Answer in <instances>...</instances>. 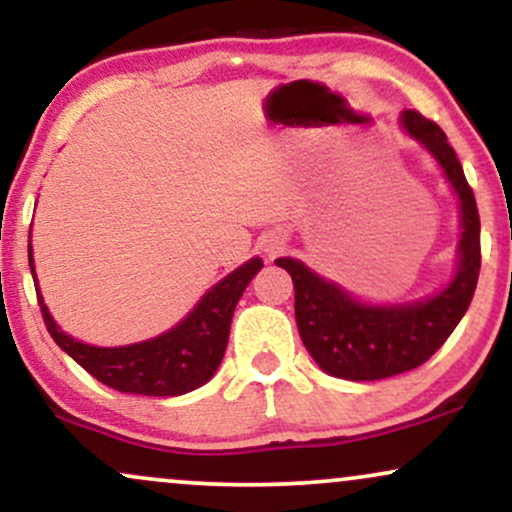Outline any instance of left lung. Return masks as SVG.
Listing matches in <instances>:
<instances>
[{
	"label": "left lung",
	"mask_w": 512,
	"mask_h": 512,
	"mask_svg": "<svg viewBox=\"0 0 512 512\" xmlns=\"http://www.w3.org/2000/svg\"><path fill=\"white\" fill-rule=\"evenodd\" d=\"M414 139L438 158L462 204L460 272L438 296L407 305L356 303L291 257L276 260L296 289V322L305 349L325 373L344 380H383L426 363L467 313L481 269L479 211L460 158L436 122L419 110H404Z\"/></svg>",
	"instance_id": "8db88e82"
}]
</instances>
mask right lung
Returning a JSON list of instances; mask_svg holds the SVG:
<instances>
[{
    "label": "right lung",
    "mask_w": 512,
    "mask_h": 512,
    "mask_svg": "<svg viewBox=\"0 0 512 512\" xmlns=\"http://www.w3.org/2000/svg\"><path fill=\"white\" fill-rule=\"evenodd\" d=\"M28 262H31L35 281L31 245H28ZM260 269V257L245 262L243 267H238L207 291V296L178 327L149 342L115 346V349L88 346L67 337L62 330H57L55 320L40 298V291L38 303L50 337L103 385L129 392V395L175 397L197 390L216 373L228 344L233 310L243 291L248 289L250 279Z\"/></svg>",
    "instance_id": "right-lung-1"
}]
</instances>
